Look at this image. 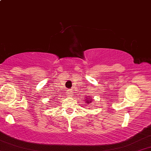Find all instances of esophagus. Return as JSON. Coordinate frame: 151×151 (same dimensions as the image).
Returning a JSON list of instances; mask_svg holds the SVG:
<instances>
[{"label":"esophagus","mask_w":151,"mask_h":151,"mask_svg":"<svg viewBox=\"0 0 151 151\" xmlns=\"http://www.w3.org/2000/svg\"><path fill=\"white\" fill-rule=\"evenodd\" d=\"M68 96H71V93H68Z\"/></svg>","instance_id":"esophagus-1"}]
</instances>
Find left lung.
<instances>
[{
	"label": "left lung",
	"mask_w": 151,
	"mask_h": 151,
	"mask_svg": "<svg viewBox=\"0 0 151 151\" xmlns=\"http://www.w3.org/2000/svg\"><path fill=\"white\" fill-rule=\"evenodd\" d=\"M86 103H87V104H89V103H91L93 101V100H92V98L90 97V96H88V97L86 98Z\"/></svg>",
	"instance_id": "left-lung-1"
}]
</instances>
